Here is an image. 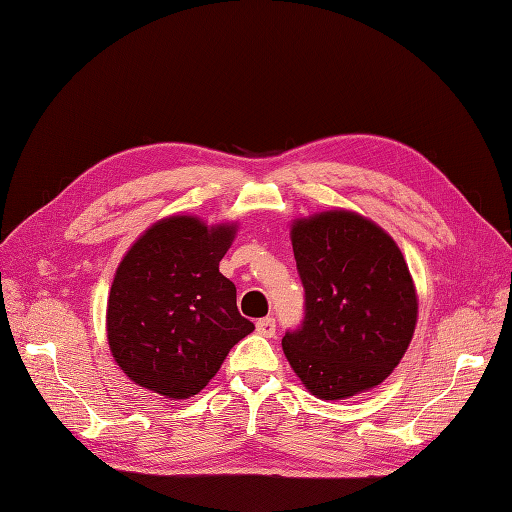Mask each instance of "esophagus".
<instances>
[{
  "instance_id": "34e87169",
  "label": "esophagus",
  "mask_w": 512,
  "mask_h": 512,
  "mask_svg": "<svg viewBox=\"0 0 512 512\" xmlns=\"http://www.w3.org/2000/svg\"><path fill=\"white\" fill-rule=\"evenodd\" d=\"M256 331L262 337H273L275 335V320L273 318H260L256 322Z\"/></svg>"
}]
</instances>
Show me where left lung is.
<instances>
[{
	"instance_id": "8db88e82",
	"label": "left lung",
	"mask_w": 512,
	"mask_h": 512,
	"mask_svg": "<svg viewBox=\"0 0 512 512\" xmlns=\"http://www.w3.org/2000/svg\"><path fill=\"white\" fill-rule=\"evenodd\" d=\"M305 288V320L282 348L318 399L376 389L404 359L418 318V294L395 239L350 209L290 224Z\"/></svg>"
}]
</instances>
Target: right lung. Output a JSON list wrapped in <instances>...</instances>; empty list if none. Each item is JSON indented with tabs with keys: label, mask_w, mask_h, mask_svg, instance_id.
I'll return each instance as SVG.
<instances>
[{
	"label": "right lung",
	"mask_w": 512,
	"mask_h": 512,
	"mask_svg": "<svg viewBox=\"0 0 512 512\" xmlns=\"http://www.w3.org/2000/svg\"><path fill=\"white\" fill-rule=\"evenodd\" d=\"M237 222L168 215L121 258L106 303V339L134 384L188 399L218 374L230 348L254 331L237 288L220 273Z\"/></svg>",
	"instance_id": "obj_1"
}]
</instances>
